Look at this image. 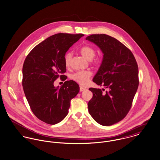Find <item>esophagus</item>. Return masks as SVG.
<instances>
[{
    "instance_id": "1",
    "label": "esophagus",
    "mask_w": 160,
    "mask_h": 160,
    "mask_svg": "<svg viewBox=\"0 0 160 160\" xmlns=\"http://www.w3.org/2000/svg\"><path fill=\"white\" fill-rule=\"evenodd\" d=\"M86 90V88H84V87H82V86H80V87H79V90H80V92H82V91H84V90Z\"/></svg>"
}]
</instances>
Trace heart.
<instances>
[{
	"mask_svg": "<svg viewBox=\"0 0 160 160\" xmlns=\"http://www.w3.org/2000/svg\"><path fill=\"white\" fill-rule=\"evenodd\" d=\"M81 54L88 60L90 61V63L95 66L99 67L102 63V59L100 58H94L95 56V49L94 48L90 45H84L79 49ZM73 54L72 52H67L65 56V64L67 67H70ZM92 73L90 71H79L74 73L72 75V78L74 81L81 85H86L88 82Z\"/></svg>",
	"mask_w": 160,
	"mask_h": 160,
	"instance_id": "b5f03b06",
	"label": "heart"
}]
</instances>
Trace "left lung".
<instances>
[{
	"mask_svg": "<svg viewBox=\"0 0 160 160\" xmlns=\"http://www.w3.org/2000/svg\"><path fill=\"white\" fill-rule=\"evenodd\" d=\"M86 39L104 54L93 81L108 89L103 93L100 88H89L93 97L88 102V112L99 124L110 126L123 119L131 109L139 86L138 66L131 51L115 38L93 34Z\"/></svg>",
	"mask_w": 160,
	"mask_h": 160,
	"instance_id": "left-lung-1",
	"label": "left lung"
}]
</instances>
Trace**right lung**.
I'll use <instances>...</instances> for the list:
<instances>
[{"instance_id": "add662e5", "label": "right lung", "mask_w": 160, "mask_h": 160, "mask_svg": "<svg viewBox=\"0 0 160 160\" xmlns=\"http://www.w3.org/2000/svg\"><path fill=\"white\" fill-rule=\"evenodd\" d=\"M84 34L60 33L37 45L27 56L22 67V86L32 112L44 122L55 125L68 113L71 100L79 92L73 80L66 81L60 87L54 86L60 77L67 76L65 56L69 48Z\"/></svg>"}]
</instances>
